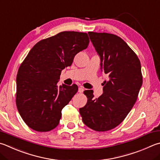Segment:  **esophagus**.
I'll use <instances>...</instances> for the list:
<instances>
[{"instance_id":"obj_1","label":"esophagus","mask_w":160,"mask_h":160,"mask_svg":"<svg viewBox=\"0 0 160 160\" xmlns=\"http://www.w3.org/2000/svg\"><path fill=\"white\" fill-rule=\"evenodd\" d=\"M84 90H85V89H84L82 87H80V88H78V92L82 93L84 92Z\"/></svg>"}]
</instances>
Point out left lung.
Returning a JSON list of instances; mask_svg holds the SVG:
<instances>
[{
    "label": "left lung",
    "mask_w": 160,
    "mask_h": 160,
    "mask_svg": "<svg viewBox=\"0 0 160 160\" xmlns=\"http://www.w3.org/2000/svg\"><path fill=\"white\" fill-rule=\"evenodd\" d=\"M90 40L101 59V70L108 75L103 93L94 98L92 90L84 92L88 102L80 108L85 125L106 132L119 125L137 99L143 78L137 55L124 40L114 34L89 32Z\"/></svg>",
    "instance_id": "obj_1"
}]
</instances>
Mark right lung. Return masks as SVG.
I'll return each mask as SVG.
<instances>
[{
  "label": "right lung",
  "mask_w": 160,
  "mask_h": 160,
  "mask_svg": "<svg viewBox=\"0 0 160 160\" xmlns=\"http://www.w3.org/2000/svg\"><path fill=\"white\" fill-rule=\"evenodd\" d=\"M88 33L63 31L33 46L17 75L16 104L23 120L37 132H49L59 123L62 110L76 94V85L58 86L62 71L88 48Z\"/></svg>",
  "instance_id": "add662e5"
}]
</instances>
